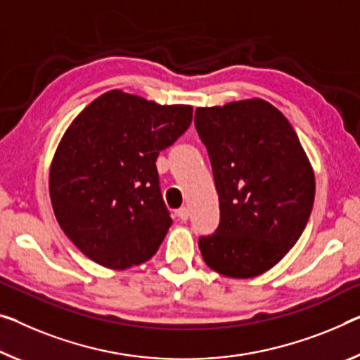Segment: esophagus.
Returning a JSON list of instances; mask_svg holds the SVG:
<instances>
[{
  "label": "esophagus",
  "mask_w": 360,
  "mask_h": 360,
  "mask_svg": "<svg viewBox=\"0 0 360 360\" xmlns=\"http://www.w3.org/2000/svg\"><path fill=\"white\" fill-rule=\"evenodd\" d=\"M176 215H179L180 220H184V222H186L188 217H190V209H188V207H180L179 211H176Z\"/></svg>",
  "instance_id": "1"
}]
</instances>
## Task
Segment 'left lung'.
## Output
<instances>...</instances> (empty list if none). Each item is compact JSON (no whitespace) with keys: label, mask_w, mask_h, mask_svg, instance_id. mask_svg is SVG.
Here are the masks:
<instances>
[{"label":"left lung","mask_w":360,"mask_h":360,"mask_svg":"<svg viewBox=\"0 0 360 360\" xmlns=\"http://www.w3.org/2000/svg\"><path fill=\"white\" fill-rule=\"evenodd\" d=\"M195 127L211 159L220 222L199 236L215 272L252 278L283 259L311 217L315 180L296 131L264 99L198 108Z\"/></svg>","instance_id":"obj_1"}]
</instances>
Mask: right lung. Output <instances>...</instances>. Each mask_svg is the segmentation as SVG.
<instances>
[{
    "instance_id": "add662e5",
    "label": "right lung",
    "mask_w": 360,
    "mask_h": 360,
    "mask_svg": "<svg viewBox=\"0 0 360 360\" xmlns=\"http://www.w3.org/2000/svg\"><path fill=\"white\" fill-rule=\"evenodd\" d=\"M191 119V106L112 90L70 124L49 170V195L60 229L91 261L124 270L156 254L172 225L156 159Z\"/></svg>"
}]
</instances>
